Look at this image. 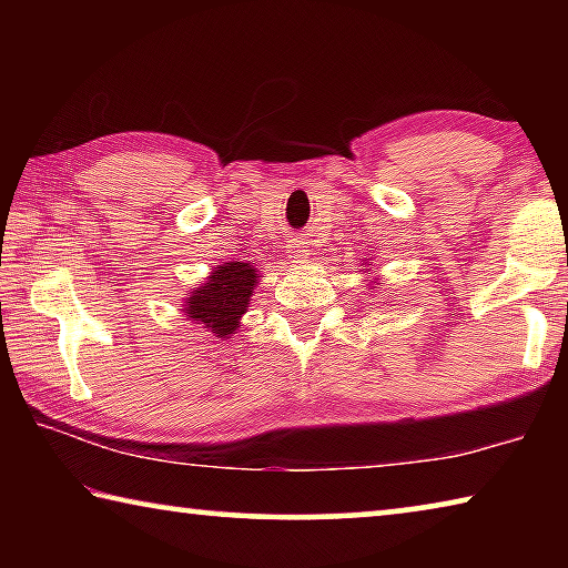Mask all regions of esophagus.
I'll use <instances>...</instances> for the list:
<instances>
[{
  "label": "esophagus",
  "instance_id": "34e87169",
  "mask_svg": "<svg viewBox=\"0 0 568 568\" xmlns=\"http://www.w3.org/2000/svg\"><path fill=\"white\" fill-rule=\"evenodd\" d=\"M287 253H291V257H295V261H303V257L307 255L303 240H293V243L287 245Z\"/></svg>",
  "mask_w": 568,
  "mask_h": 568
}]
</instances>
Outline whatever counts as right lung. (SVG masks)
<instances>
[{
  "label": "right lung",
  "instance_id": "right-lung-1",
  "mask_svg": "<svg viewBox=\"0 0 568 568\" xmlns=\"http://www.w3.org/2000/svg\"><path fill=\"white\" fill-rule=\"evenodd\" d=\"M257 271L250 263H225L220 265L205 285L192 291L187 297V318L200 321L220 338L240 328V318L247 311V301L253 295Z\"/></svg>",
  "mask_w": 568,
  "mask_h": 568
}]
</instances>
